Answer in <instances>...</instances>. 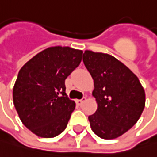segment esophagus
Returning <instances> with one entry per match:
<instances>
[{"mask_svg":"<svg viewBox=\"0 0 157 157\" xmlns=\"http://www.w3.org/2000/svg\"><path fill=\"white\" fill-rule=\"evenodd\" d=\"M85 101H86V98L84 97V98H82V99H80V100H76L75 102H76V105H81Z\"/></svg>","mask_w":157,"mask_h":157,"instance_id":"34e87169","label":"esophagus"}]
</instances>
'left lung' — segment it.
Instances as JSON below:
<instances>
[{"label": "left lung", "instance_id": "obj_1", "mask_svg": "<svg viewBox=\"0 0 157 157\" xmlns=\"http://www.w3.org/2000/svg\"><path fill=\"white\" fill-rule=\"evenodd\" d=\"M83 61L94 81L98 107L88 117L92 131L105 140L116 138L136 124L145 107L138 78L114 56L86 51Z\"/></svg>", "mask_w": 157, "mask_h": 157}]
</instances>
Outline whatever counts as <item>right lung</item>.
Returning <instances> with one entry per match:
<instances>
[{
	"label": "right lung",
	"mask_w": 157,
	"mask_h": 157,
	"mask_svg": "<svg viewBox=\"0 0 157 157\" xmlns=\"http://www.w3.org/2000/svg\"><path fill=\"white\" fill-rule=\"evenodd\" d=\"M82 55L70 47H51L19 71L14 105L22 123L36 136L53 137L67 127L75 102L66 94L65 80L80 65Z\"/></svg>",
	"instance_id": "1"
}]
</instances>
